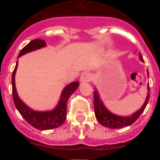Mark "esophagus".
<instances>
[{"mask_svg":"<svg viewBox=\"0 0 160 160\" xmlns=\"http://www.w3.org/2000/svg\"><path fill=\"white\" fill-rule=\"evenodd\" d=\"M92 79V74L89 72H83L80 76V82H88L91 81Z\"/></svg>","mask_w":160,"mask_h":160,"instance_id":"esophagus-1","label":"esophagus"}]
</instances>
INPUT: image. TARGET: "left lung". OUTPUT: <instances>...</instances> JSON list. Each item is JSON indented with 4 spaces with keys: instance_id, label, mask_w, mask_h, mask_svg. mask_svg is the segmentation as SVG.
Wrapping results in <instances>:
<instances>
[{
    "instance_id": "obj_1",
    "label": "left lung",
    "mask_w": 160,
    "mask_h": 160,
    "mask_svg": "<svg viewBox=\"0 0 160 160\" xmlns=\"http://www.w3.org/2000/svg\"><path fill=\"white\" fill-rule=\"evenodd\" d=\"M139 59L142 62H144L142 56L139 53ZM149 76V75H148ZM148 94L147 96V98L145 100V102L143 103L142 107H141L138 111L131 115V116L122 117L119 115L113 114L111 111H109L105 106L103 105L102 102L100 99L99 94L97 90L94 91V113H95V117L100 124L106 127V128H111V129H118V128H122L124 127L131 125L132 123L138 119V118L143 112L144 109L146 108L148 105V100L150 98V87L148 85Z\"/></svg>"
}]
</instances>
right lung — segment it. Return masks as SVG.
Listing matches in <instances>:
<instances>
[{
    "label": "right lung",
    "instance_id": "add662e5",
    "mask_svg": "<svg viewBox=\"0 0 160 160\" xmlns=\"http://www.w3.org/2000/svg\"><path fill=\"white\" fill-rule=\"evenodd\" d=\"M46 46V42L42 39H35L27 44L23 49L20 51L18 58L36 49H41ZM18 61L16 63V66L12 74V98H13L15 107L18 109L22 116L26 120L28 123L32 127L39 130H50L57 128L63 124L66 118V109H67V101L70 96L73 94L78 87L79 82H73L67 85L63 90L59 102L53 110L50 111H35L25 105V103L20 99L17 93L16 87H15V73L18 68Z\"/></svg>",
    "mask_w": 160,
    "mask_h": 160
}]
</instances>
